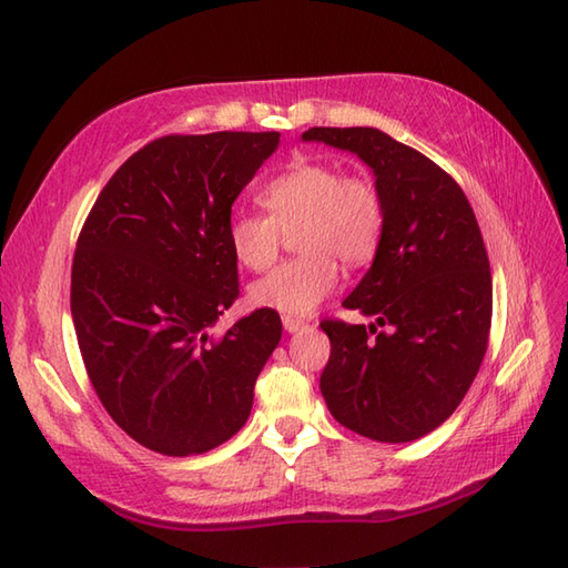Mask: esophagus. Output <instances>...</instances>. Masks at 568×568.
<instances>
[{
    "label": "esophagus",
    "mask_w": 568,
    "mask_h": 568,
    "mask_svg": "<svg viewBox=\"0 0 568 568\" xmlns=\"http://www.w3.org/2000/svg\"><path fill=\"white\" fill-rule=\"evenodd\" d=\"M283 327H285V332H300V329H305L307 327V322L305 320H297V317H291V315H285L283 317Z\"/></svg>",
    "instance_id": "esophagus-1"
}]
</instances>
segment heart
<instances>
[{
  "label": "heart",
  "mask_w": 568,
  "mask_h": 568,
  "mask_svg": "<svg viewBox=\"0 0 568 568\" xmlns=\"http://www.w3.org/2000/svg\"><path fill=\"white\" fill-rule=\"evenodd\" d=\"M265 214L236 212L226 226L234 258L248 271L275 261L283 234H295L300 258L285 261L251 285V303L307 315L339 283V265L364 268L381 248L383 197L366 175H344L339 165L295 161L258 192Z\"/></svg>",
  "instance_id": "1"
}]
</instances>
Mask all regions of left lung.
<instances>
[{
    "label": "left lung",
    "mask_w": 568,
    "mask_h": 568,
    "mask_svg": "<svg viewBox=\"0 0 568 568\" xmlns=\"http://www.w3.org/2000/svg\"><path fill=\"white\" fill-rule=\"evenodd\" d=\"M303 139L356 153L385 207L376 258L344 300L376 322L320 324L332 344L324 403L361 437L419 439L464 400L488 348L493 281L476 214L449 173L378 129L312 126Z\"/></svg>",
    "instance_id": "1"
}]
</instances>
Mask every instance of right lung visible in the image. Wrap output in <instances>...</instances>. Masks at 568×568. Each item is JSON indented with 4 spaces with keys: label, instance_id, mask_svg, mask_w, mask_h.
Wrapping results in <instances>:
<instances>
[{
    "label": "right lung",
    "instance_id": "right-lung-1",
    "mask_svg": "<svg viewBox=\"0 0 568 568\" xmlns=\"http://www.w3.org/2000/svg\"><path fill=\"white\" fill-rule=\"evenodd\" d=\"M277 131L146 143L100 192L72 258L70 312L94 393L131 439L204 454L246 425L283 324L275 310L207 329L239 297L226 226Z\"/></svg>",
    "mask_w": 568,
    "mask_h": 568
}]
</instances>
